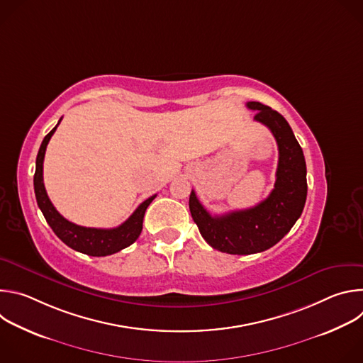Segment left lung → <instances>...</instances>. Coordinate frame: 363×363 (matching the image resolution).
Instances as JSON below:
<instances>
[{"instance_id":"left-lung-1","label":"left lung","mask_w":363,"mask_h":363,"mask_svg":"<svg viewBox=\"0 0 363 363\" xmlns=\"http://www.w3.org/2000/svg\"><path fill=\"white\" fill-rule=\"evenodd\" d=\"M247 108L257 111L254 121L266 125L277 142L274 189L252 208L214 217L194 189L189 195V211L202 238L221 252L238 255L262 252L277 244L301 216L307 196L304 155L287 121L260 101H248Z\"/></svg>"}]
</instances>
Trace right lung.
<instances>
[{"label": "right lung", "mask_w": 363, "mask_h": 363, "mask_svg": "<svg viewBox=\"0 0 363 363\" xmlns=\"http://www.w3.org/2000/svg\"><path fill=\"white\" fill-rule=\"evenodd\" d=\"M62 119L56 125V128L51 129L45 138L41 142V146L37 153L35 160V174H34V192L35 199L38 203V208L41 210L47 224L55 231V234L70 248L91 255V257H105L115 254L130 244H133L142 231L143 224V216L145 211L149 206V203L153 201L157 195H152L147 199H145L135 213L119 227L116 228H89L82 227L77 224L70 223L66 220L60 213L55 208V205L51 203L45 188L43 182V162H44V155L45 147L48 145L50 138L53 136L57 126L60 125Z\"/></svg>", "instance_id": "1"}]
</instances>
